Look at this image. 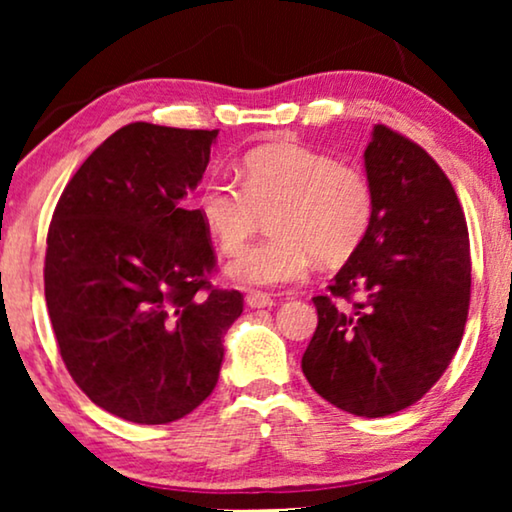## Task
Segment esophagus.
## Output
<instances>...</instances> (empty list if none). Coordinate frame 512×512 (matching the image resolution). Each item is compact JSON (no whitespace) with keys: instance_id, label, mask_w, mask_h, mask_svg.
Returning a JSON list of instances; mask_svg holds the SVG:
<instances>
[{"instance_id":"34e87169","label":"esophagus","mask_w":512,"mask_h":512,"mask_svg":"<svg viewBox=\"0 0 512 512\" xmlns=\"http://www.w3.org/2000/svg\"><path fill=\"white\" fill-rule=\"evenodd\" d=\"M244 300H247L249 307H272L275 305V300H272L270 293H265V291H249Z\"/></svg>"}]
</instances>
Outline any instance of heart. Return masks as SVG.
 <instances>
[{
    "instance_id": "b5f03b06",
    "label": "heart",
    "mask_w": 512,
    "mask_h": 512,
    "mask_svg": "<svg viewBox=\"0 0 512 512\" xmlns=\"http://www.w3.org/2000/svg\"><path fill=\"white\" fill-rule=\"evenodd\" d=\"M270 237L242 249L226 265L242 286L298 282L312 258L340 265L359 249L375 214L366 174L324 151L300 144H265L242 158V179L214 172L202 181L195 209L209 235L233 254L269 212Z\"/></svg>"
}]
</instances>
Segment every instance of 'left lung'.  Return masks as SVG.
<instances>
[{
	"mask_svg": "<svg viewBox=\"0 0 512 512\" xmlns=\"http://www.w3.org/2000/svg\"><path fill=\"white\" fill-rule=\"evenodd\" d=\"M363 163L373 223L326 296L312 298L319 321L303 373L335 408L384 417L417 403L459 349L471 249L457 193L422 146L375 125Z\"/></svg>",
	"mask_w": 512,
	"mask_h": 512,
	"instance_id": "left-lung-1",
	"label": "left lung"
}]
</instances>
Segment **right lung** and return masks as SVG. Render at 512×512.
<instances>
[{"label": "right lung", "mask_w": 512, "mask_h": 512, "mask_svg": "<svg viewBox=\"0 0 512 512\" xmlns=\"http://www.w3.org/2000/svg\"><path fill=\"white\" fill-rule=\"evenodd\" d=\"M219 130L130 123L62 191L46 237L44 289L69 375L95 405L167 424L212 394L240 291L209 284V230L184 198Z\"/></svg>", "instance_id": "1"}]
</instances>
